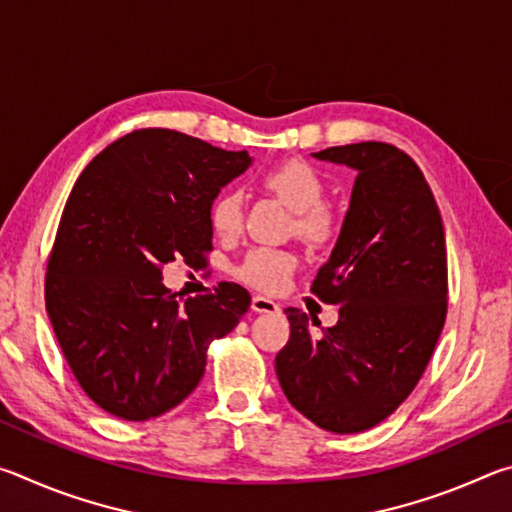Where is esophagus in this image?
<instances>
[{
  "instance_id": "obj_1",
  "label": "esophagus",
  "mask_w": 512,
  "mask_h": 512,
  "mask_svg": "<svg viewBox=\"0 0 512 512\" xmlns=\"http://www.w3.org/2000/svg\"><path fill=\"white\" fill-rule=\"evenodd\" d=\"M250 307H253L257 314H277V311H280V305H277L275 300L264 296H255L253 302H250Z\"/></svg>"
}]
</instances>
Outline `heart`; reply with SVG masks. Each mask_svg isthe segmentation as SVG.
<instances>
[{
  "label": "heart",
  "mask_w": 512,
  "mask_h": 512,
  "mask_svg": "<svg viewBox=\"0 0 512 512\" xmlns=\"http://www.w3.org/2000/svg\"><path fill=\"white\" fill-rule=\"evenodd\" d=\"M264 189L296 212V232L309 244H329L339 232V216L329 207L325 198V180L305 160H284L266 169L259 176ZM210 221L216 235L237 237L244 225V194L239 189H223L210 207ZM296 268V257L287 250L255 248L246 255L239 275L257 289H280Z\"/></svg>",
  "instance_id": "heart-1"
}]
</instances>
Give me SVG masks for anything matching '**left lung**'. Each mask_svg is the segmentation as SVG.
I'll return each instance as SVG.
<instances>
[{
  "label": "left lung",
  "mask_w": 512,
  "mask_h": 512,
  "mask_svg": "<svg viewBox=\"0 0 512 512\" xmlns=\"http://www.w3.org/2000/svg\"><path fill=\"white\" fill-rule=\"evenodd\" d=\"M311 155L357 171L341 235L311 284L341 307L339 323L318 336L289 307L291 336L275 372L307 420L359 433L411 395L443 332L445 230L420 167L397 146L359 142Z\"/></svg>",
  "instance_id": "left-lung-1"
}]
</instances>
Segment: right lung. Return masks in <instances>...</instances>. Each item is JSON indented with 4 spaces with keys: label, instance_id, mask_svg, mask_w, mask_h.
I'll return each mask as SVG.
<instances>
[{
    "label": "right lung",
    "instance_id": "1",
    "mask_svg": "<svg viewBox=\"0 0 512 512\" xmlns=\"http://www.w3.org/2000/svg\"><path fill=\"white\" fill-rule=\"evenodd\" d=\"M250 162L248 151L142 128L106 146L76 180L45 302L69 368L103 411L131 422L171 411L201 381L210 343L248 311L250 293L235 282L180 300L162 268L205 266L210 207Z\"/></svg>",
    "mask_w": 512,
    "mask_h": 512
}]
</instances>
